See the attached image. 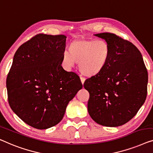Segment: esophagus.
<instances>
[{
    "instance_id": "34e87169",
    "label": "esophagus",
    "mask_w": 153,
    "mask_h": 153,
    "mask_svg": "<svg viewBox=\"0 0 153 153\" xmlns=\"http://www.w3.org/2000/svg\"><path fill=\"white\" fill-rule=\"evenodd\" d=\"M80 80H81V82H82V84H84V82H85V79L84 78V77H80Z\"/></svg>"
}]
</instances>
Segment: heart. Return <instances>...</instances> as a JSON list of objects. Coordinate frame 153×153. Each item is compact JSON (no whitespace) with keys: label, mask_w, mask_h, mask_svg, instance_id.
<instances>
[{"label":"heart","mask_w":153,"mask_h":153,"mask_svg":"<svg viewBox=\"0 0 153 153\" xmlns=\"http://www.w3.org/2000/svg\"><path fill=\"white\" fill-rule=\"evenodd\" d=\"M111 57L110 46L103 39H77L62 53L61 62L64 69L71 70L76 64L83 76L95 77L105 69Z\"/></svg>","instance_id":"heart-1"}]
</instances>
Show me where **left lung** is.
<instances>
[{
	"mask_svg": "<svg viewBox=\"0 0 153 153\" xmlns=\"http://www.w3.org/2000/svg\"><path fill=\"white\" fill-rule=\"evenodd\" d=\"M94 35L108 43L111 57L100 74L84 83L89 93L88 112L101 126H122L137 114L145 102L147 69L140 51L131 42L112 33Z\"/></svg>",
	"mask_w": 153,
	"mask_h": 153,
	"instance_id": "8db88e82",
	"label": "left lung"
}]
</instances>
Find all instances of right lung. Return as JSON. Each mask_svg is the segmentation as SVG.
<instances>
[{"label":"right lung","mask_w":153,"mask_h":153,"mask_svg":"<svg viewBox=\"0 0 153 153\" xmlns=\"http://www.w3.org/2000/svg\"><path fill=\"white\" fill-rule=\"evenodd\" d=\"M66 36L39 34L18 48L7 75L8 102L29 126L45 130L61 121L66 108L82 88L74 72L62 68Z\"/></svg>","instance_id":"1"}]
</instances>
